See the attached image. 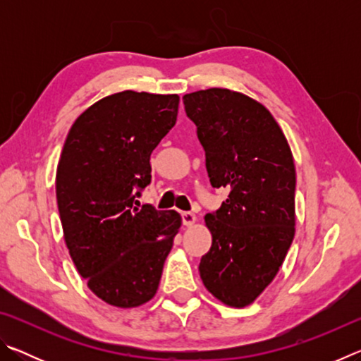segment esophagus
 Segmentation results:
<instances>
[{
  "mask_svg": "<svg viewBox=\"0 0 361 361\" xmlns=\"http://www.w3.org/2000/svg\"><path fill=\"white\" fill-rule=\"evenodd\" d=\"M181 219H183V224H185V226H192L197 218H195V215H194V213H191V212H183L181 213Z\"/></svg>",
  "mask_w": 361,
  "mask_h": 361,
  "instance_id": "34e87169",
  "label": "esophagus"
}]
</instances>
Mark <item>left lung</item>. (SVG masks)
<instances>
[{"label":"left lung","instance_id":"obj_1","mask_svg":"<svg viewBox=\"0 0 361 361\" xmlns=\"http://www.w3.org/2000/svg\"><path fill=\"white\" fill-rule=\"evenodd\" d=\"M213 188L228 199L205 216L212 248L200 279L213 296L245 307L277 276L295 237L296 172L276 119L250 97L207 89L183 97Z\"/></svg>","mask_w":361,"mask_h":361}]
</instances>
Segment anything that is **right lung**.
Returning a JSON list of instances; mask_svg holds the SVG:
<instances>
[{
  "label": "right lung",
  "mask_w": 361,
  "mask_h": 361,
  "mask_svg": "<svg viewBox=\"0 0 361 361\" xmlns=\"http://www.w3.org/2000/svg\"><path fill=\"white\" fill-rule=\"evenodd\" d=\"M178 103V95L113 94L85 109L65 140L56 191L66 247L89 288L116 307L156 295L181 226L175 210L135 207Z\"/></svg>",
  "instance_id": "add662e5"
}]
</instances>
